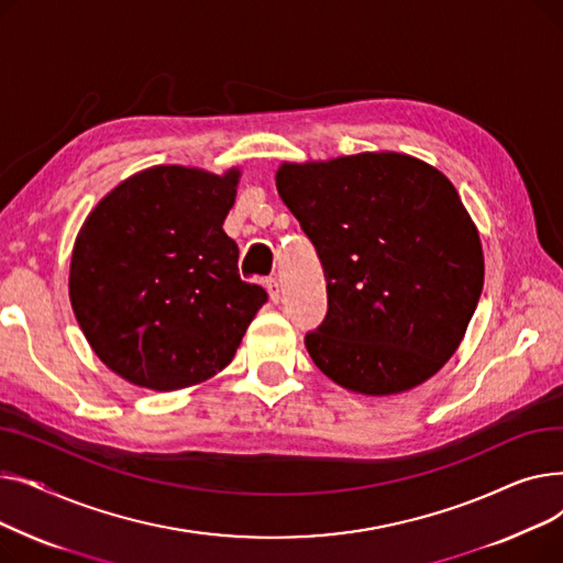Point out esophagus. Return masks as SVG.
<instances>
[{"mask_svg": "<svg viewBox=\"0 0 563 563\" xmlns=\"http://www.w3.org/2000/svg\"><path fill=\"white\" fill-rule=\"evenodd\" d=\"M266 291H269V299L274 301V303H278L280 301V283L278 280H266Z\"/></svg>", "mask_w": 563, "mask_h": 563, "instance_id": "obj_1", "label": "esophagus"}]
</instances>
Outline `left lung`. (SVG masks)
<instances>
[{"label": "left lung", "instance_id": "8db88e82", "mask_svg": "<svg viewBox=\"0 0 563 563\" xmlns=\"http://www.w3.org/2000/svg\"><path fill=\"white\" fill-rule=\"evenodd\" d=\"M276 187L314 244L329 312L306 335L338 386L383 397L420 386L459 349L484 253L454 185L401 153L283 164Z\"/></svg>", "mask_w": 563, "mask_h": 563}]
</instances>
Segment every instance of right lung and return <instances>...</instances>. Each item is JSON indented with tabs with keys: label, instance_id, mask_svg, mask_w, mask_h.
<instances>
[{
	"label": "right lung",
	"instance_id": "1",
	"mask_svg": "<svg viewBox=\"0 0 563 563\" xmlns=\"http://www.w3.org/2000/svg\"><path fill=\"white\" fill-rule=\"evenodd\" d=\"M240 168H145L86 217L70 303L96 356L134 386L170 393L221 372L266 303L240 278L223 230Z\"/></svg>",
	"mask_w": 563,
	"mask_h": 563
}]
</instances>
